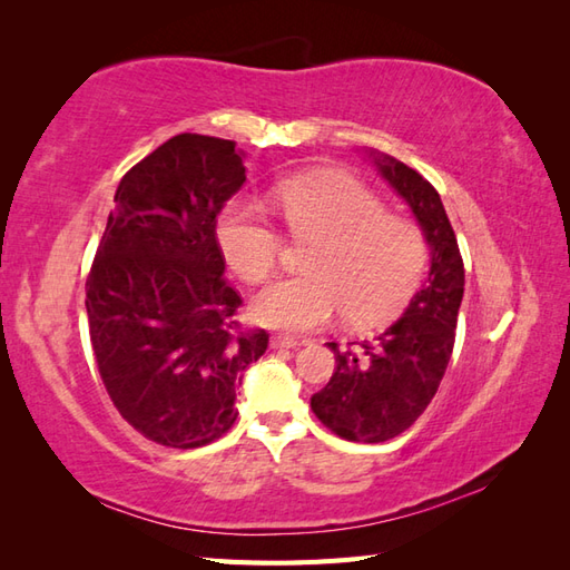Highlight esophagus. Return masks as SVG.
<instances>
[{
  "instance_id": "obj_1",
  "label": "esophagus",
  "mask_w": 570,
  "mask_h": 570,
  "mask_svg": "<svg viewBox=\"0 0 570 570\" xmlns=\"http://www.w3.org/2000/svg\"><path fill=\"white\" fill-rule=\"evenodd\" d=\"M306 341H298L294 335H284V333H276L272 335V347L282 350V347H296V345H304Z\"/></svg>"
}]
</instances>
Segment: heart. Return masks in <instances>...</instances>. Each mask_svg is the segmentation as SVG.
<instances>
[{
  "label": "heart",
  "instance_id": "1",
  "mask_svg": "<svg viewBox=\"0 0 570 570\" xmlns=\"http://www.w3.org/2000/svg\"><path fill=\"white\" fill-rule=\"evenodd\" d=\"M274 203L306 249L298 274L254 301V316L278 331L304 333L345 311L355 325L392 318L414 296L429 266L431 245L416 220L386 213V203L360 180L316 171L282 180ZM217 245L229 269L249 284L276 274L284 237L259 203L237 198L217 217Z\"/></svg>",
  "mask_w": 570,
  "mask_h": 570
}]
</instances>
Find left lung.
Wrapping results in <instances>:
<instances>
[{
    "label": "left lung",
    "mask_w": 570,
    "mask_h": 570,
    "mask_svg": "<svg viewBox=\"0 0 570 570\" xmlns=\"http://www.w3.org/2000/svg\"><path fill=\"white\" fill-rule=\"evenodd\" d=\"M374 161L426 229L431 272L404 316L384 333L345 347L328 343L335 370L311 396V409L325 429L357 443L390 441L426 411L453 355L465 286L463 257L439 190L392 156Z\"/></svg>",
    "instance_id": "left-lung-1"
}]
</instances>
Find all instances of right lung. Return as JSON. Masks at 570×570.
<instances>
[{
    "label": "right lung",
    "instance_id": "obj_1",
    "mask_svg": "<svg viewBox=\"0 0 570 570\" xmlns=\"http://www.w3.org/2000/svg\"><path fill=\"white\" fill-rule=\"evenodd\" d=\"M235 141L178 135L122 176L85 308L107 394L144 439L200 448L237 419L235 390L269 333L242 328L215 217L245 184Z\"/></svg>",
    "mask_w": 570,
    "mask_h": 570
}]
</instances>
